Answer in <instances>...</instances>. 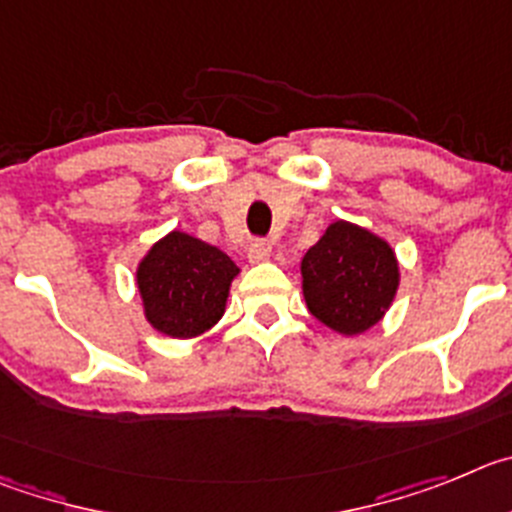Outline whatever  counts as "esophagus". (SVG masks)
<instances>
[{"instance_id":"34e87169","label":"esophagus","mask_w":512,"mask_h":512,"mask_svg":"<svg viewBox=\"0 0 512 512\" xmlns=\"http://www.w3.org/2000/svg\"><path fill=\"white\" fill-rule=\"evenodd\" d=\"M270 252H273V247H270V242H265V239H255L250 247H247V257H250V262H262L270 257Z\"/></svg>"}]
</instances>
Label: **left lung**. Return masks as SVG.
I'll return each instance as SVG.
<instances>
[{"mask_svg":"<svg viewBox=\"0 0 512 512\" xmlns=\"http://www.w3.org/2000/svg\"><path fill=\"white\" fill-rule=\"evenodd\" d=\"M308 311L342 336H357L385 316L400 285L393 247L370 229L334 222L301 260Z\"/></svg>","mask_w":512,"mask_h":512,"instance_id":"obj_1","label":"left lung"}]
</instances>
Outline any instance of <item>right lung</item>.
I'll return each instance as SVG.
<instances>
[{
  "instance_id": "obj_1",
  "label": "right lung",
  "mask_w": 512,
  "mask_h": 512,
  "mask_svg": "<svg viewBox=\"0 0 512 512\" xmlns=\"http://www.w3.org/2000/svg\"><path fill=\"white\" fill-rule=\"evenodd\" d=\"M237 273L239 267L219 247L178 229L165 234L137 265L145 319L173 339L204 334L224 316Z\"/></svg>"
}]
</instances>
